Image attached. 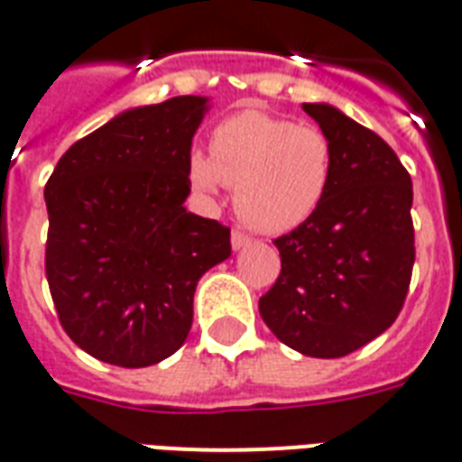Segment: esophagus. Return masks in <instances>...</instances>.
<instances>
[{
    "label": "esophagus",
    "mask_w": 462,
    "mask_h": 462,
    "mask_svg": "<svg viewBox=\"0 0 462 462\" xmlns=\"http://www.w3.org/2000/svg\"><path fill=\"white\" fill-rule=\"evenodd\" d=\"M248 243H250V236L245 234V231H241V228H234V231H231V245H234V250L245 248Z\"/></svg>",
    "instance_id": "obj_1"
}]
</instances>
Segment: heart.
I'll return each mask as SVG.
<instances>
[{
    "mask_svg": "<svg viewBox=\"0 0 462 462\" xmlns=\"http://www.w3.org/2000/svg\"><path fill=\"white\" fill-rule=\"evenodd\" d=\"M335 178V146L320 127L263 110L224 117L209 156L192 152L188 180L202 195L236 188V212L263 234H287L313 219Z\"/></svg>",
    "mask_w": 462,
    "mask_h": 462,
    "instance_id": "heart-1",
    "label": "heart"
}]
</instances>
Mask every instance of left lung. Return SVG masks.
<instances>
[{
	"mask_svg": "<svg viewBox=\"0 0 462 462\" xmlns=\"http://www.w3.org/2000/svg\"><path fill=\"white\" fill-rule=\"evenodd\" d=\"M335 146L316 217L274 238L282 272L260 299L277 339L318 359L352 354L395 323L414 264L412 180L398 153L328 103H303Z\"/></svg>",
	"mask_w": 462,
	"mask_h": 462,
	"instance_id": "obj_1",
	"label": "left lung"
}]
</instances>
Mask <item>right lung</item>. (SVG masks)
Masks as SVG:
<instances>
[{
  "label": "right lung",
  "mask_w": 462,
  "mask_h": 462,
  "mask_svg": "<svg viewBox=\"0 0 462 462\" xmlns=\"http://www.w3.org/2000/svg\"><path fill=\"white\" fill-rule=\"evenodd\" d=\"M202 96L132 108L79 139L45 185V274L71 342L123 368L159 364L192 328L199 277L231 228L188 212Z\"/></svg>",
  "instance_id": "right-lung-1"
}]
</instances>
